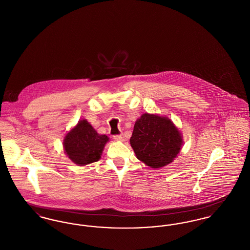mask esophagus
Segmentation results:
<instances>
[{"label": "esophagus", "instance_id": "1", "mask_svg": "<svg viewBox=\"0 0 250 250\" xmlns=\"http://www.w3.org/2000/svg\"><path fill=\"white\" fill-rule=\"evenodd\" d=\"M113 139L116 140V141H120V142H124L125 141V137L122 134H120V135H113Z\"/></svg>", "mask_w": 250, "mask_h": 250}]
</instances>
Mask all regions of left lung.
Wrapping results in <instances>:
<instances>
[{
    "label": "left lung",
    "instance_id": "1",
    "mask_svg": "<svg viewBox=\"0 0 250 250\" xmlns=\"http://www.w3.org/2000/svg\"><path fill=\"white\" fill-rule=\"evenodd\" d=\"M182 143L181 134L170 120L149 113L136 121L130 138L138 159L154 168L171 163Z\"/></svg>",
    "mask_w": 250,
    "mask_h": 250
}]
</instances>
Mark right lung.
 Here are the masks:
<instances>
[{"mask_svg": "<svg viewBox=\"0 0 250 250\" xmlns=\"http://www.w3.org/2000/svg\"><path fill=\"white\" fill-rule=\"evenodd\" d=\"M107 142L106 135H99L86 120H82L66 134L63 147L74 163L84 166L100 159Z\"/></svg>", "mask_w": 250, "mask_h": 250, "instance_id": "obj_1", "label": "right lung"}]
</instances>
